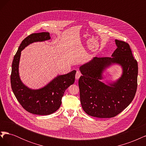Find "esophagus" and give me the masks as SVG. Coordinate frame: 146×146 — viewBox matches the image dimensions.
<instances>
[{"mask_svg": "<svg viewBox=\"0 0 146 146\" xmlns=\"http://www.w3.org/2000/svg\"><path fill=\"white\" fill-rule=\"evenodd\" d=\"M82 76V74L81 72L79 71V70H77L76 72V78L77 79V80H78V79L80 78V77Z\"/></svg>", "mask_w": 146, "mask_h": 146, "instance_id": "obj_1", "label": "esophagus"}]
</instances>
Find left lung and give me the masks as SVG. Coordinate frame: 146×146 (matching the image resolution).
Segmentation results:
<instances>
[{
	"mask_svg": "<svg viewBox=\"0 0 146 146\" xmlns=\"http://www.w3.org/2000/svg\"><path fill=\"white\" fill-rule=\"evenodd\" d=\"M117 48L111 57H94L80 68L78 80L82 107L88 115L99 118L117 116L130 105L138 86V62L127 42L116 39ZM111 63L123 68L122 77L116 83L105 85L100 81L104 69Z\"/></svg>",
	"mask_w": 146,
	"mask_h": 146,
	"instance_id": "1",
	"label": "left lung"
}]
</instances>
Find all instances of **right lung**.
<instances>
[{
    "label": "right lung",
    "mask_w": 146,
    "mask_h": 146,
    "mask_svg": "<svg viewBox=\"0 0 146 146\" xmlns=\"http://www.w3.org/2000/svg\"><path fill=\"white\" fill-rule=\"evenodd\" d=\"M50 39V33H32L22 41L12 63L11 85L17 100L26 111L38 115H48L56 111L61 104L65 90L75 81L76 70L59 76L47 86L38 90H30L21 82L18 67L21 50L29 44Z\"/></svg>",
    "instance_id": "obj_1"
}]
</instances>
